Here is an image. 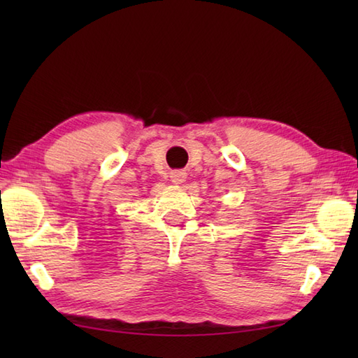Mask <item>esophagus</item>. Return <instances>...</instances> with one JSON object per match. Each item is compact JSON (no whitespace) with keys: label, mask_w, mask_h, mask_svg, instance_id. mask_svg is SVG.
I'll list each match as a JSON object with an SVG mask.
<instances>
[{"label":"esophagus","mask_w":358,"mask_h":358,"mask_svg":"<svg viewBox=\"0 0 358 358\" xmlns=\"http://www.w3.org/2000/svg\"><path fill=\"white\" fill-rule=\"evenodd\" d=\"M187 178V173L185 171H173L171 172V181L173 185H183Z\"/></svg>","instance_id":"1"}]
</instances>
